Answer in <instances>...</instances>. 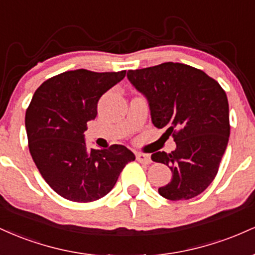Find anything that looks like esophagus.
<instances>
[{
	"label": "esophagus",
	"instance_id": "obj_1",
	"mask_svg": "<svg viewBox=\"0 0 255 255\" xmlns=\"http://www.w3.org/2000/svg\"><path fill=\"white\" fill-rule=\"evenodd\" d=\"M135 156H136V160H137V162L144 163V164H150V163L152 162L151 158H150V156H148V154L140 153V152H137Z\"/></svg>",
	"mask_w": 255,
	"mask_h": 255
}]
</instances>
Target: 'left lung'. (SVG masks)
Here are the masks:
<instances>
[{
    "instance_id": "1",
    "label": "left lung",
    "mask_w": 255,
    "mask_h": 255,
    "mask_svg": "<svg viewBox=\"0 0 255 255\" xmlns=\"http://www.w3.org/2000/svg\"><path fill=\"white\" fill-rule=\"evenodd\" d=\"M127 78L147 98L154 127L165 128L176 142L171 153L151 156L172 172L158 193L174 201L197 197L215 180L229 141L225 91L205 72L183 63L128 71Z\"/></svg>"
}]
</instances>
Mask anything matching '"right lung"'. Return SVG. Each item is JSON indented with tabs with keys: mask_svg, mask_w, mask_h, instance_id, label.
Returning a JSON list of instances; mask_svg holds the SVG:
<instances>
[{
	"mask_svg": "<svg viewBox=\"0 0 255 255\" xmlns=\"http://www.w3.org/2000/svg\"><path fill=\"white\" fill-rule=\"evenodd\" d=\"M126 71H68L40 85L25 116L28 148L45 182L67 200L91 203L107 195L130 160L124 145L107 150L86 146L84 131L97 116L99 98Z\"/></svg>",
	"mask_w": 255,
	"mask_h": 255,
	"instance_id": "1",
	"label": "right lung"
}]
</instances>
